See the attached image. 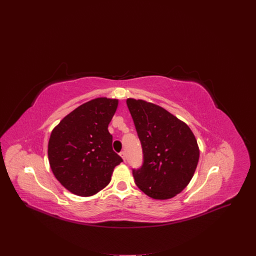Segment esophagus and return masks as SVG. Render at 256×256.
<instances>
[{"label": "esophagus", "instance_id": "34e87169", "mask_svg": "<svg viewBox=\"0 0 256 256\" xmlns=\"http://www.w3.org/2000/svg\"><path fill=\"white\" fill-rule=\"evenodd\" d=\"M120 157L124 159V161H126V152L122 151V152L120 153Z\"/></svg>", "mask_w": 256, "mask_h": 256}]
</instances>
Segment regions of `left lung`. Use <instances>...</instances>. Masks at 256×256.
Instances as JSON below:
<instances>
[{"instance_id":"8db88e82","label":"left lung","mask_w":256,"mask_h":256,"mask_svg":"<svg viewBox=\"0 0 256 256\" xmlns=\"http://www.w3.org/2000/svg\"><path fill=\"white\" fill-rule=\"evenodd\" d=\"M126 104L142 144L144 164L134 170L136 186L154 200H169L180 194L196 172L200 148L184 122L163 107L142 99Z\"/></svg>"}]
</instances>
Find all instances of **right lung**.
<instances>
[{"instance_id":"obj_1","label":"right lung","mask_w":256,"mask_h":256,"mask_svg":"<svg viewBox=\"0 0 256 256\" xmlns=\"http://www.w3.org/2000/svg\"><path fill=\"white\" fill-rule=\"evenodd\" d=\"M118 99L98 97L66 116L52 130L48 147L52 171L79 196H92L108 186L122 159L112 150L108 132Z\"/></svg>"}]
</instances>
